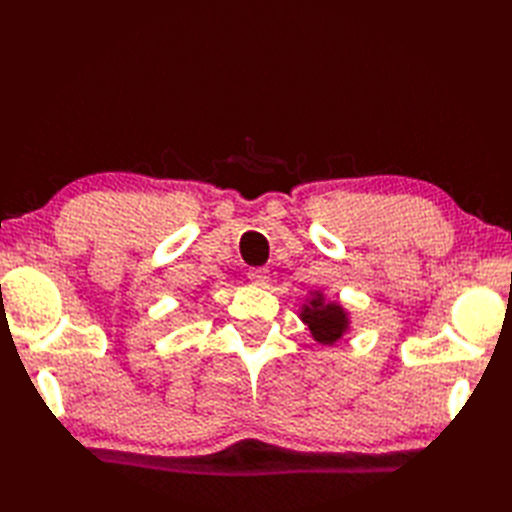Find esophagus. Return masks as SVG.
I'll return each instance as SVG.
<instances>
[{"label": "esophagus", "instance_id": "obj_1", "mask_svg": "<svg viewBox=\"0 0 512 512\" xmlns=\"http://www.w3.org/2000/svg\"><path fill=\"white\" fill-rule=\"evenodd\" d=\"M247 277H250V282L254 286H267L269 284V269L265 267H256V269H250V273H247Z\"/></svg>", "mask_w": 512, "mask_h": 512}]
</instances>
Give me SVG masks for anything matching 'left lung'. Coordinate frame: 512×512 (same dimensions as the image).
Masks as SVG:
<instances>
[{
  "label": "left lung",
  "instance_id": "obj_1",
  "mask_svg": "<svg viewBox=\"0 0 512 512\" xmlns=\"http://www.w3.org/2000/svg\"><path fill=\"white\" fill-rule=\"evenodd\" d=\"M299 318L314 342L335 346L350 331V312L339 301H327L322 290H309V297L299 307Z\"/></svg>",
  "mask_w": 512,
  "mask_h": 512
}]
</instances>
